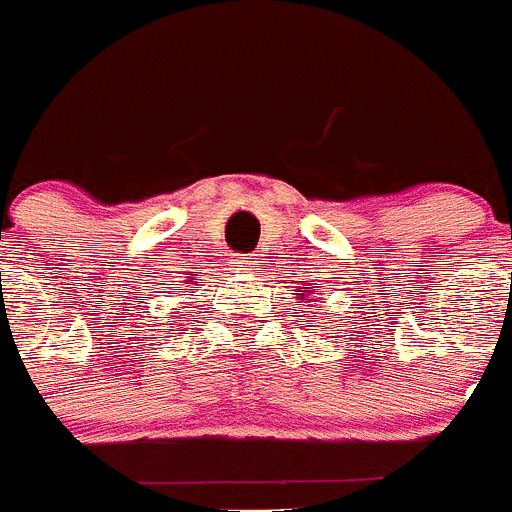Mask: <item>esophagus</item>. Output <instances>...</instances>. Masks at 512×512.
Wrapping results in <instances>:
<instances>
[{"mask_svg": "<svg viewBox=\"0 0 512 512\" xmlns=\"http://www.w3.org/2000/svg\"><path fill=\"white\" fill-rule=\"evenodd\" d=\"M256 264H259V253H248V256H241V259H238V266H243V269L248 271H251Z\"/></svg>", "mask_w": 512, "mask_h": 512, "instance_id": "34e87169", "label": "esophagus"}]
</instances>
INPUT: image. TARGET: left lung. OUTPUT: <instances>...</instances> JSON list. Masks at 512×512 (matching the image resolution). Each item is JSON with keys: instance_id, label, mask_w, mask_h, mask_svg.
Listing matches in <instances>:
<instances>
[{"instance_id": "8db88e82", "label": "left lung", "mask_w": 512, "mask_h": 512, "mask_svg": "<svg viewBox=\"0 0 512 512\" xmlns=\"http://www.w3.org/2000/svg\"><path fill=\"white\" fill-rule=\"evenodd\" d=\"M300 289H302V292H310L312 287H300ZM302 297H305V295H302ZM300 323H302V320H300Z\"/></svg>"}]
</instances>
